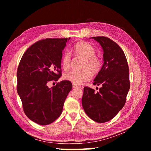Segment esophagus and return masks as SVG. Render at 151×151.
Returning <instances> with one entry per match:
<instances>
[{"mask_svg": "<svg viewBox=\"0 0 151 151\" xmlns=\"http://www.w3.org/2000/svg\"><path fill=\"white\" fill-rule=\"evenodd\" d=\"M73 88H81V86H80L78 85H76L75 84H73Z\"/></svg>", "mask_w": 151, "mask_h": 151, "instance_id": "1", "label": "esophagus"}]
</instances>
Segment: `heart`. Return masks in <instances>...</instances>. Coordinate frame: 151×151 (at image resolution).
I'll use <instances>...</instances> for the list:
<instances>
[{"mask_svg": "<svg viewBox=\"0 0 151 151\" xmlns=\"http://www.w3.org/2000/svg\"><path fill=\"white\" fill-rule=\"evenodd\" d=\"M73 51L76 55L84 58L81 65L82 69L80 70H72L63 75L65 81H69L75 84H81L90 80L91 73L95 75L99 72L102 67V62L99 57L95 56L96 50L91 45L81 41L74 46ZM71 64V56L66 51L62 58V65L64 70H68Z\"/></svg>", "mask_w": 151, "mask_h": 151, "instance_id": "1", "label": "heart"}]
</instances>
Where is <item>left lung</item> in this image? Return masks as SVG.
<instances>
[{"label":"left lung","mask_w":151,"mask_h":151,"mask_svg":"<svg viewBox=\"0 0 151 151\" xmlns=\"http://www.w3.org/2000/svg\"><path fill=\"white\" fill-rule=\"evenodd\" d=\"M103 50L104 63L94 79L99 91L84 88L83 108L88 116L97 123L113 119L123 108L130 89L129 68L124 52L114 41L104 36L91 37Z\"/></svg>","instance_id":"left-lung-1"}]
</instances>
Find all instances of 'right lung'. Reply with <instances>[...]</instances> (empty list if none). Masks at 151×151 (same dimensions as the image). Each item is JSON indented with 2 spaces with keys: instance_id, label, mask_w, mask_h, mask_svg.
<instances>
[{
  "instance_id": "right-lung-1",
  "label": "right lung",
  "mask_w": 151,
  "mask_h": 151,
  "mask_svg": "<svg viewBox=\"0 0 151 151\" xmlns=\"http://www.w3.org/2000/svg\"><path fill=\"white\" fill-rule=\"evenodd\" d=\"M67 38H47L31 45L19 64L17 93L24 114L37 124L52 123L62 112L63 104L72 89L71 82H60L52 88L47 84L62 76V51Z\"/></svg>"
}]
</instances>
